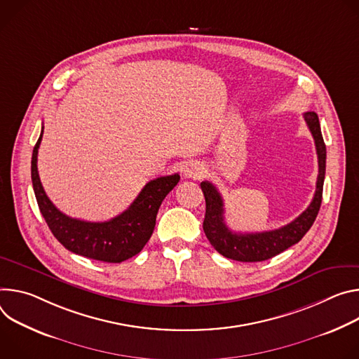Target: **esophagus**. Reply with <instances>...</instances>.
<instances>
[{"mask_svg":"<svg viewBox=\"0 0 359 359\" xmlns=\"http://www.w3.org/2000/svg\"><path fill=\"white\" fill-rule=\"evenodd\" d=\"M205 174L204 167L200 163H189L184 168V175L187 178H194V180H200Z\"/></svg>","mask_w":359,"mask_h":359,"instance_id":"34e87169","label":"esophagus"}]
</instances>
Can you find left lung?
<instances>
[{"label": "left lung", "mask_w": 359, "mask_h": 359, "mask_svg": "<svg viewBox=\"0 0 359 359\" xmlns=\"http://www.w3.org/2000/svg\"><path fill=\"white\" fill-rule=\"evenodd\" d=\"M304 119L315 141L318 155V178L316 189L309 207L292 222L272 231L255 233L233 232L225 225L224 221V201L221 194L211 182H201L207 205L203 225L204 232L211 245L225 258L241 262H259L269 259L299 243L302 236L312 226L323 201L327 148L318 115L313 111H308L304 114Z\"/></svg>", "instance_id": "8db88e82"}]
</instances>
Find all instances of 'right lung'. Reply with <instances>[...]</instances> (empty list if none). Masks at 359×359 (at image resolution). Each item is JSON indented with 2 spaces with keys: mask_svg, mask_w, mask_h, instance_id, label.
Listing matches in <instances>:
<instances>
[{
  "mask_svg": "<svg viewBox=\"0 0 359 359\" xmlns=\"http://www.w3.org/2000/svg\"><path fill=\"white\" fill-rule=\"evenodd\" d=\"M41 130L31 159V180L36 203L48 228L57 240L71 252L90 259L118 264L133 258L152 235L159 207L168 192L178 184L180 175L159 177L149 181L134 203L119 215L104 222H90L62 214L47 196L36 168Z\"/></svg>",
  "mask_w": 359,
  "mask_h": 359,
  "instance_id": "right-lung-1",
  "label": "right lung"
}]
</instances>
